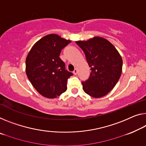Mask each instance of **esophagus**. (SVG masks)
Segmentation results:
<instances>
[{
    "label": "esophagus",
    "mask_w": 146,
    "mask_h": 146,
    "mask_svg": "<svg viewBox=\"0 0 146 146\" xmlns=\"http://www.w3.org/2000/svg\"><path fill=\"white\" fill-rule=\"evenodd\" d=\"M73 73H74V74H75V75H76L78 74V70L76 68H75L74 69V70L73 71Z\"/></svg>",
    "instance_id": "1"
}]
</instances>
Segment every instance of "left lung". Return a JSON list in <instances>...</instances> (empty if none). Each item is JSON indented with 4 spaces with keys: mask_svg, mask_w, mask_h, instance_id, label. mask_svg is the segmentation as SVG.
Listing matches in <instances>:
<instances>
[{
    "mask_svg": "<svg viewBox=\"0 0 146 146\" xmlns=\"http://www.w3.org/2000/svg\"><path fill=\"white\" fill-rule=\"evenodd\" d=\"M76 43L84 51L91 71L89 79L82 82L84 91L94 98L102 97L119 79L122 58L115 47L103 38L95 37Z\"/></svg>",
    "mask_w": 146,
    "mask_h": 146,
    "instance_id": "8db88e82",
    "label": "left lung"
}]
</instances>
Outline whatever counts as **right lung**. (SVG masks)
<instances>
[{
	"mask_svg": "<svg viewBox=\"0 0 146 146\" xmlns=\"http://www.w3.org/2000/svg\"><path fill=\"white\" fill-rule=\"evenodd\" d=\"M70 42L57 35H48L33 46L27 57V76L36 90L45 97L56 98L66 91L67 81L73 74L66 70L59 55Z\"/></svg>",
	"mask_w": 146,
	"mask_h": 146,
	"instance_id": "1",
	"label": "right lung"
}]
</instances>
